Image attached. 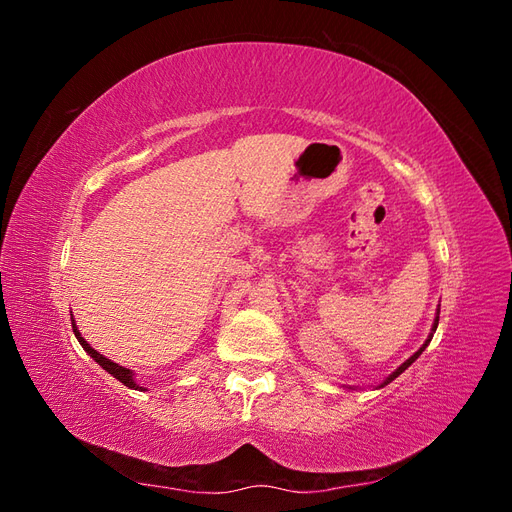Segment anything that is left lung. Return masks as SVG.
Wrapping results in <instances>:
<instances>
[{"label":"left lung","instance_id":"left-lung-1","mask_svg":"<svg viewBox=\"0 0 512 512\" xmlns=\"http://www.w3.org/2000/svg\"><path fill=\"white\" fill-rule=\"evenodd\" d=\"M438 320H440V309H438V314H436V320H433V327H431V333H429V337L425 339V344H423L421 348H418V350H416V352H414V354L410 356V359H408V361H404V363H401V365H399V367H397V369L393 371V374H391L389 378H386V380H384V382H382L380 386H386V384H389V382H393V380H395V378H397L399 374H404V371H406V369H408V367H410V365H412V363H414V361L418 359V356H421V354H423V350H425V348L429 346V342H431V337H433V333H436V329H438Z\"/></svg>","mask_w":512,"mask_h":512}]
</instances>
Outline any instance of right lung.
I'll list each match as a JSON object with an SVG mask.
<instances>
[{"mask_svg":"<svg viewBox=\"0 0 512 512\" xmlns=\"http://www.w3.org/2000/svg\"><path fill=\"white\" fill-rule=\"evenodd\" d=\"M72 331H74V335H76V339H79V344L83 346V350L91 356V359H94L102 369H106L108 374H111L113 378H117L119 382H123L126 386H130V389H134V391H145L143 386H138L136 382H134V371L132 369H128V367H121V365H117V363H113L111 359H106L104 354H100L98 350H94L91 348L85 339H83V335L79 333V329H76V324H74V318H72Z\"/></svg>","mask_w":512,"mask_h":512,"instance_id":"1","label":"right lung"}]
</instances>
